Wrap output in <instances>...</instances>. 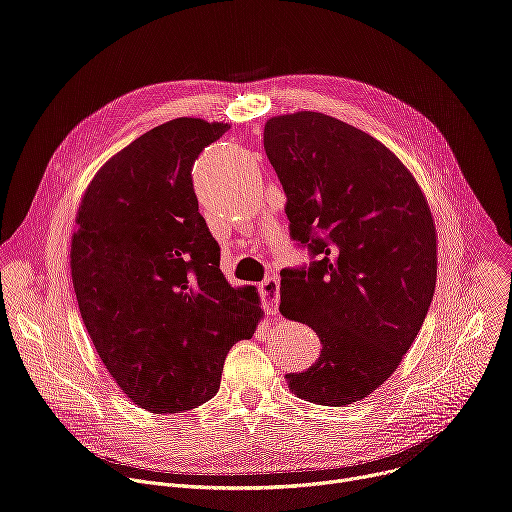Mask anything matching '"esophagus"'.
Returning <instances> with one entry per match:
<instances>
[{
    "label": "esophagus",
    "instance_id": "1",
    "mask_svg": "<svg viewBox=\"0 0 512 512\" xmlns=\"http://www.w3.org/2000/svg\"><path fill=\"white\" fill-rule=\"evenodd\" d=\"M259 294L263 300V310L267 316L277 314V304H279V279L269 277L259 285Z\"/></svg>",
    "mask_w": 512,
    "mask_h": 512
}]
</instances>
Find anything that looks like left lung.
<instances>
[{"label":"left lung","instance_id":"obj_1","mask_svg":"<svg viewBox=\"0 0 512 512\" xmlns=\"http://www.w3.org/2000/svg\"><path fill=\"white\" fill-rule=\"evenodd\" d=\"M265 154L285 190L291 237L318 257L281 271L279 312L312 326L318 360L285 375L296 397L344 407L399 367L423 326L437 279V231L405 164L336 117H271Z\"/></svg>","mask_w":512,"mask_h":512}]
</instances>
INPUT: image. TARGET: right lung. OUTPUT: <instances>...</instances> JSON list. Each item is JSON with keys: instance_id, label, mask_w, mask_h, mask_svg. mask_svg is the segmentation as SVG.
Returning a JSON list of instances; mask_svg holds the SVG:
<instances>
[{"instance_id": "right-lung-1", "label": "right lung", "mask_w": 512, "mask_h": 512, "mask_svg": "<svg viewBox=\"0 0 512 512\" xmlns=\"http://www.w3.org/2000/svg\"><path fill=\"white\" fill-rule=\"evenodd\" d=\"M229 127L178 117L150 129L99 168L77 210L70 275L83 322L119 389L150 413L212 399L229 350L263 318L257 287L223 275L190 178Z\"/></svg>"}]
</instances>
